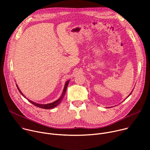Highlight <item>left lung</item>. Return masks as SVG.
<instances>
[{"label": "left lung", "instance_id": "left-lung-1", "mask_svg": "<svg viewBox=\"0 0 150 150\" xmlns=\"http://www.w3.org/2000/svg\"><path fill=\"white\" fill-rule=\"evenodd\" d=\"M131 94H129V96H130V95H131Z\"/></svg>", "mask_w": 150, "mask_h": 150}]
</instances>
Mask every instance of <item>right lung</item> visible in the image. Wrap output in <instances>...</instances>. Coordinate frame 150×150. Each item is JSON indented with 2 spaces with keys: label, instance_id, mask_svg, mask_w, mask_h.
<instances>
[{
  "label": "right lung",
  "instance_id": "add662e5",
  "mask_svg": "<svg viewBox=\"0 0 150 150\" xmlns=\"http://www.w3.org/2000/svg\"><path fill=\"white\" fill-rule=\"evenodd\" d=\"M69 82V80L66 83H65V87H64V89H63V93H62V94L61 96V97H60V98H59L57 100L52 103H49V104H38V103H34L31 100H30L29 99H27L28 101H29L31 103H32L33 105L38 107V108H41V109H53L54 108H55L56 106H57L60 103V102L62 101V100L63 99V97L64 96H65V94L66 93V91H67V88L68 87V83ZM16 87H17V88L18 89L19 93L21 94V95H23L25 98H26V97H25V96L22 93V92L21 91V90H19V88H18V87L16 85Z\"/></svg>",
  "mask_w": 150,
  "mask_h": 150
}]
</instances>
